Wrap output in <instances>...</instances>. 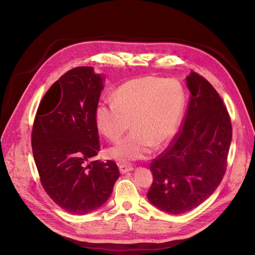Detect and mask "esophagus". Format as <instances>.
Instances as JSON below:
<instances>
[{"mask_svg":"<svg viewBox=\"0 0 255 255\" xmlns=\"http://www.w3.org/2000/svg\"><path fill=\"white\" fill-rule=\"evenodd\" d=\"M119 168L121 173H126L128 171H131L133 169V166L130 164H126V163H122V164H119Z\"/></svg>","mask_w":255,"mask_h":255,"instance_id":"34e87169","label":"esophagus"}]
</instances>
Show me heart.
Segmentation results:
<instances>
[{
    "label": "heart",
    "instance_id": "b5f03b06",
    "mask_svg": "<svg viewBox=\"0 0 255 255\" xmlns=\"http://www.w3.org/2000/svg\"><path fill=\"white\" fill-rule=\"evenodd\" d=\"M114 101L99 102L95 122L102 134L117 141L129 129V134L107 151L120 162H130L148 156L153 146L161 148L178 130L184 95L173 79L140 76L127 80L114 93Z\"/></svg>",
    "mask_w": 255,
    "mask_h": 255
}]
</instances>
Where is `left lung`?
Here are the masks:
<instances>
[{
	"label": "left lung",
	"instance_id": "8db88e82",
	"mask_svg": "<svg viewBox=\"0 0 255 255\" xmlns=\"http://www.w3.org/2000/svg\"><path fill=\"white\" fill-rule=\"evenodd\" d=\"M191 96L182 127L150 163L153 182L146 193L169 214L204 203L221 183L232 141L231 117L217 91L200 74L186 77Z\"/></svg>",
	"mask_w": 255,
	"mask_h": 255
}]
</instances>
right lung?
Segmentation results:
<instances>
[{"label":"right lung","instance_id":"right-lung-1","mask_svg":"<svg viewBox=\"0 0 255 255\" xmlns=\"http://www.w3.org/2000/svg\"><path fill=\"white\" fill-rule=\"evenodd\" d=\"M102 89L93 67H75L45 93L33 124L40 182L53 202L75 215L102 206L120 177L113 160L91 161L100 151L95 110Z\"/></svg>","mask_w":255,"mask_h":255}]
</instances>
